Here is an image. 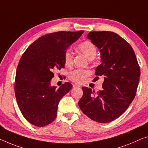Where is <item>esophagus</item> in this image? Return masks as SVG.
I'll list each match as a JSON object with an SVG mask.
<instances>
[{
	"instance_id": "obj_1",
	"label": "esophagus",
	"mask_w": 148,
	"mask_h": 148,
	"mask_svg": "<svg viewBox=\"0 0 148 148\" xmlns=\"http://www.w3.org/2000/svg\"><path fill=\"white\" fill-rule=\"evenodd\" d=\"M81 86L79 84H77V83H75V84H73V87L74 88H79V87H80Z\"/></svg>"
}]
</instances>
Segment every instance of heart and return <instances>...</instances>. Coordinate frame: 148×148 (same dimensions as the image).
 <instances>
[{"instance_id":"b5f03b06","label":"heart","mask_w":148,"mask_h":148,"mask_svg":"<svg viewBox=\"0 0 148 148\" xmlns=\"http://www.w3.org/2000/svg\"><path fill=\"white\" fill-rule=\"evenodd\" d=\"M78 50L83 54L89 60H92L96 56L97 50L94 44L89 40H86L80 43L78 46ZM73 61V54L71 50H67L64 54V63L66 66H70ZM89 71L86 70L77 69L71 72L69 74V78L72 81L78 83H82L86 80V78L89 75Z\"/></svg>"}]
</instances>
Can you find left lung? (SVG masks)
Instances as JSON below:
<instances>
[{"mask_svg":"<svg viewBox=\"0 0 148 148\" xmlns=\"http://www.w3.org/2000/svg\"><path fill=\"white\" fill-rule=\"evenodd\" d=\"M87 38L100 52L101 62L96 76H104L103 90L83 87L78 106L85 115L99 123L120 117L135 98L140 69L133 48L113 32H90Z\"/></svg>","mask_w":148,"mask_h":148,"instance_id":"8db88e82","label":"left lung"}]
</instances>
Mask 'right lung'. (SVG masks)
<instances>
[{
  "instance_id": "right-lung-1",
  "label": "right lung",
  "mask_w": 148,
  "mask_h": 148,
  "mask_svg": "<svg viewBox=\"0 0 148 148\" xmlns=\"http://www.w3.org/2000/svg\"><path fill=\"white\" fill-rule=\"evenodd\" d=\"M83 30L60 31L40 37L22 56L17 66L14 92L19 109L28 122L46 126L56 118L58 103L72 89L65 82L57 88L50 85L55 70L64 68V54Z\"/></svg>"
}]
</instances>
